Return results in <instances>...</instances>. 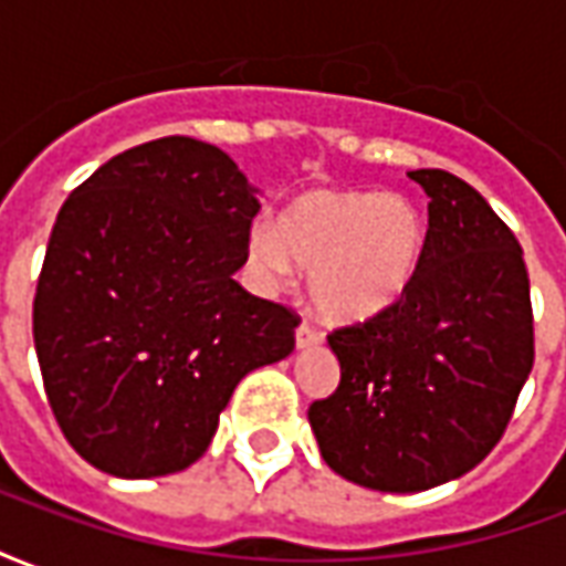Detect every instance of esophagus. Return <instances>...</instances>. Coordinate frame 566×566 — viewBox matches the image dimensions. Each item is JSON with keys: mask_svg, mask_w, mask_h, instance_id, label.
<instances>
[{"mask_svg": "<svg viewBox=\"0 0 566 566\" xmlns=\"http://www.w3.org/2000/svg\"><path fill=\"white\" fill-rule=\"evenodd\" d=\"M321 343V331H315L312 324H300L296 327V348H308V345Z\"/></svg>", "mask_w": 566, "mask_h": 566, "instance_id": "1", "label": "esophagus"}]
</instances>
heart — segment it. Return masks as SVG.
<instances>
[{
  "label": "heart",
  "instance_id": "obj_1",
  "mask_svg": "<svg viewBox=\"0 0 566 566\" xmlns=\"http://www.w3.org/2000/svg\"><path fill=\"white\" fill-rule=\"evenodd\" d=\"M424 254V218L412 199L357 190H312L287 202L272 230L248 235V260L270 284L291 263L308 272L321 318L357 324L388 312Z\"/></svg>",
  "mask_w": 566,
  "mask_h": 566
}]
</instances>
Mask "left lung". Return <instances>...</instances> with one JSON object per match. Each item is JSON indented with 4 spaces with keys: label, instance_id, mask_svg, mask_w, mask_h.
Returning <instances> with one entry per match:
<instances>
[{
    "label": "left lung",
    "instance_id": "obj_1",
    "mask_svg": "<svg viewBox=\"0 0 566 566\" xmlns=\"http://www.w3.org/2000/svg\"><path fill=\"white\" fill-rule=\"evenodd\" d=\"M409 178L430 197L416 279L388 312L327 336L343 376L308 406L333 473L391 494L470 473L500 442L534 367L518 239L458 175Z\"/></svg>",
    "mask_w": 566,
    "mask_h": 566
}]
</instances>
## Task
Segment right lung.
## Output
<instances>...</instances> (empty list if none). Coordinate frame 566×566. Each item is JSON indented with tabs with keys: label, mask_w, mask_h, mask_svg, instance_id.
Here are the masks:
<instances>
[{
	"label": "right lung",
	"mask_w": 566,
	"mask_h": 566,
	"mask_svg": "<svg viewBox=\"0 0 566 566\" xmlns=\"http://www.w3.org/2000/svg\"><path fill=\"white\" fill-rule=\"evenodd\" d=\"M258 187L187 136L117 154L56 214L32 303L69 446L120 479L199 461L251 369L294 352V308L248 294Z\"/></svg>",
	"instance_id": "1"
}]
</instances>
